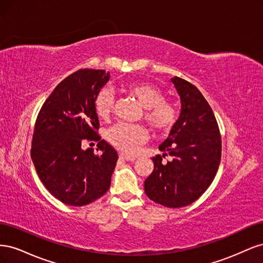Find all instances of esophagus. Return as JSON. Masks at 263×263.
<instances>
[{
    "instance_id": "esophagus-1",
    "label": "esophagus",
    "mask_w": 263,
    "mask_h": 263,
    "mask_svg": "<svg viewBox=\"0 0 263 263\" xmlns=\"http://www.w3.org/2000/svg\"><path fill=\"white\" fill-rule=\"evenodd\" d=\"M119 159H121V160H123V161H134L136 158H135V157H128V156H125V155L121 154V155H119Z\"/></svg>"
}]
</instances>
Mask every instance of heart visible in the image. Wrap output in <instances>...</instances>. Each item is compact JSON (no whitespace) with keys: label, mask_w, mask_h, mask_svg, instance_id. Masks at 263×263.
<instances>
[{"label":"heart","mask_w":263,"mask_h":263,"mask_svg":"<svg viewBox=\"0 0 263 263\" xmlns=\"http://www.w3.org/2000/svg\"><path fill=\"white\" fill-rule=\"evenodd\" d=\"M124 91L136 99L145 108L144 118L155 130L166 133L176 125L179 110L173 103L165 101L163 92L153 83L130 82L124 86ZM114 97L108 89H102L94 99L97 115L106 119L113 109ZM107 139L123 154L134 156L147 139V130L140 125L117 124L107 132Z\"/></svg>","instance_id":"1"}]
</instances>
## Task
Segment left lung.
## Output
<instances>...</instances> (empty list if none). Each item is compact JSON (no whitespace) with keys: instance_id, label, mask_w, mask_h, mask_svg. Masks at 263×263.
<instances>
[{"instance_id":"left-lung-1","label":"left lung","mask_w":263,"mask_h":263,"mask_svg":"<svg viewBox=\"0 0 263 263\" xmlns=\"http://www.w3.org/2000/svg\"><path fill=\"white\" fill-rule=\"evenodd\" d=\"M181 100V113L153 158L155 169L145 181L151 201L166 208L195 202L211 185L221 157V138L213 110L196 86L181 78L171 79ZM169 154L173 160L162 162Z\"/></svg>"}]
</instances>
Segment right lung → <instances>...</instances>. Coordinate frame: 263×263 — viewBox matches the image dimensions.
<instances>
[{"mask_svg":"<svg viewBox=\"0 0 263 263\" xmlns=\"http://www.w3.org/2000/svg\"><path fill=\"white\" fill-rule=\"evenodd\" d=\"M108 80L105 70H78L54 87L39 110L31 160L43 184L63 204L87 205L109 189L116 150L105 140L98 144L101 156L81 148L85 139H101L94 99Z\"/></svg>","mask_w":263,"mask_h":263,"instance_id":"add662e5","label":"right lung"}]
</instances>
